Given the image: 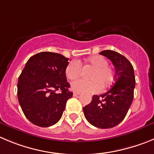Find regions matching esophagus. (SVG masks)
Returning <instances> with one entry per match:
<instances>
[{
  "mask_svg": "<svg viewBox=\"0 0 154 154\" xmlns=\"http://www.w3.org/2000/svg\"><path fill=\"white\" fill-rule=\"evenodd\" d=\"M79 94H80V92H79V91H74L73 92V96H77Z\"/></svg>",
  "mask_w": 154,
  "mask_h": 154,
  "instance_id": "34e87169",
  "label": "esophagus"
}]
</instances>
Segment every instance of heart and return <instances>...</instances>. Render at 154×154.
Masks as SVG:
<instances>
[{
    "instance_id": "obj_1",
    "label": "heart",
    "mask_w": 154,
    "mask_h": 154,
    "mask_svg": "<svg viewBox=\"0 0 154 154\" xmlns=\"http://www.w3.org/2000/svg\"><path fill=\"white\" fill-rule=\"evenodd\" d=\"M80 65L91 69L87 76L89 79H79L73 82L71 87L74 91L94 92L99 88L103 91L109 88L115 82V72L108 66V60L101 56H92L83 64L77 61L69 62L65 69L66 75L69 79L75 80L79 77L81 73Z\"/></svg>"
}]
</instances>
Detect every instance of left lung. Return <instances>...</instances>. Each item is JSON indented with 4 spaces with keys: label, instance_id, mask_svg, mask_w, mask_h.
I'll return each instance as SVG.
<instances>
[{
    "label": "left lung",
    "instance_id": "8db88e82",
    "mask_svg": "<svg viewBox=\"0 0 154 154\" xmlns=\"http://www.w3.org/2000/svg\"><path fill=\"white\" fill-rule=\"evenodd\" d=\"M99 54L108 58L115 66V82L106 93L93 95L83 111L91 125L107 129L118 125L126 116L133 101L135 75L131 63L120 53L104 50Z\"/></svg>",
    "mask_w": 154,
    "mask_h": 154
}]
</instances>
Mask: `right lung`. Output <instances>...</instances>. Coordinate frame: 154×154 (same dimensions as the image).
I'll return each instance as SVG.
<instances>
[{"label": "right lung", "instance_id": "1", "mask_svg": "<svg viewBox=\"0 0 154 154\" xmlns=\"http://www.w3.org/2000/svg\"><path fill=\"white\" fill-rule=\"evenodd\" d=\"M68 60L59 53L42 52L26 62L18 79L17 97L23 112L33 125L46 128L57 123L72 97L65 73Z\"/></svg>", "mask_w": 154, "mask_h": 154}]
</instances>
